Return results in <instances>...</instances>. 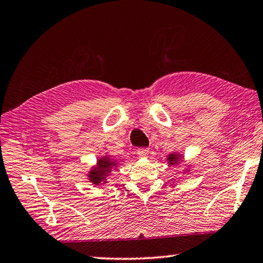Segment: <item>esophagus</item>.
<instances>
[{
    "label": "esophagus",
    "instance_id": "obj_1",
    "mask_svg": "<svg viewBox=\"0 0 263 263\" xmlns=\"http://www.w3.org/2000/svg\"><path fill=\"white\" fill-rule=\"evenodd\" d=\"M148 153H149V148L147 147H139L137 149V154H138L140 158H146L148 156Z\"/></svg>",
    "mask_w": 263,
    "mask_h": 263
}]
</instances>
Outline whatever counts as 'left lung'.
<instances>
[{
	"label": "left lung",
	"mask_w": 263,
	"mask_h": 263,
	"mask_svg": "<svg viewBox=\"0 0 263 263\" xmlns=\"http://www.w3.org/2000/svg\"><path fill=\"white\" fill-rule=\"evenodd\" d=\"M177 159H178V157L176 156V154H171V156L168 157V160L171 162V165H173L174 164V160H177Z\"/></svg>",
	"instance_id": "left-lung-1"
}]
</instances>
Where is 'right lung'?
Here are the masks:
<instances>
[{
    "label": "right lung",
    "mask_w": 263,
    "mask_h": 263,
    "mask_svg": "<svg viewBox=\"0 0 263 263\" xmlns=\"http://www.w3.org/2000/svg\"><path fill=\"white\" fill-rule=\"evenodd\" d=\"M114 165H115L114 161H110L107 159L99 160L98 167L96 170H92L90 172V181L93 182L96 185H98L99 182H102L104 180V173H106V171H109V167H111V166Z\"/></svg>",
    "instance_id": "1"
}]
</instances>
